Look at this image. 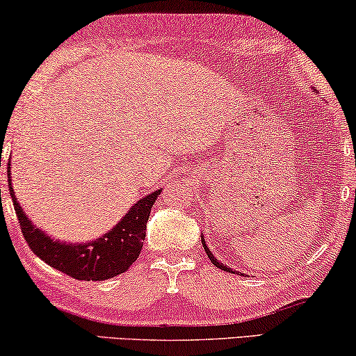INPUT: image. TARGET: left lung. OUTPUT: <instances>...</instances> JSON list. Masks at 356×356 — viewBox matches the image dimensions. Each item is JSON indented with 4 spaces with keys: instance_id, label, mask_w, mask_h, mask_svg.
I'll use <instances>...</instances> for the list:
<instances>
[{
    "instance_id": "obj_1",
    "label": "left lung",
    "mask_w": 356,
    "mask_h": 356,
    "mask_svg": "<svg viewBox=\"0 0 356 356\" xmlns=\"http://www.w3.org/2000/svg\"><path fill=\"white\" fill-rule=\"evenodd\" d=\"M314 90V89H313ZM316 92V90H314ZM316 94H318V92H316ZM201 241H202V245H204V250H206V252H207V256H209V259H211L212 261V264L213 266H216V267H218V269H222L223 272H230V274H238V275H240L241 274V272H235V270H233L232 269V267H227L225 264H222V262H218L217 259H216V257H213V254H212V252L211 251H209V248H207V245H206V241H204V236H201Z\"/></svg>"
}]
</instances>
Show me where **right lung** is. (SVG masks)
Returning <instances> with one entry per match:
<instances>
[{"instance_id":"obj_1","label":"right lung","mask_w":356,"mask_h":356,"mask_svg":"<svg viewBox=\"0 0 356 356\" xmlns=\"http://www.w3.org/2000/svg\"><path fill=\"white\" fill-rule=\"evenodd\" d=\"M9 173L11 172H8L9 194L13 197L22 235L33 254H37L53 269L77 280H106L123 274L138 259L143 250L149 213L162 189L139 199L129 209V212L102 238L72 245L48 236L29 220L26 212H22L21 204L14 196Z\"/></svg>"}]
</instances>
